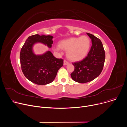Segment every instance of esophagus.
<instances>
[{
  "label": "esophagus",
  "mask_w": 127,
  "mask_h": 127,
  "mask_svg": "<svg viewBox=\"0 0 127 127\" xmlns=\"http://www.w3.org/2000/svg\"><path fill=\"white\" fill-rule=\"evenodd\" d=\"M69 64V63L67 62V61H66L65 60H64V65H66V64Z\"/></svg>",
  "instance_id": "esophagus-1"
}]
</instances>
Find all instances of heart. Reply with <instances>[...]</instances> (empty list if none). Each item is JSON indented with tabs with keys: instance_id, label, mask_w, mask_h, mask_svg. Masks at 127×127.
<instances>
[{
	"instance_id": "heart-1",
	"label": "heart",
	"mask_w": 127,
	"mask_h": 127,
	"mask_svg": "<svg viewBox=\"0 0 127 127\" xmlns=\"http://www.w3.org/2000/svg\"><path fill=\"white\" fill-rule=\"evenodd\" d=\"M91 41L87 36L80 37H71L59 41L55 47L57 51L63 49L66 51V56L73 62H78L84 59L90 50Z\"/></svg>"
}]
</instances>
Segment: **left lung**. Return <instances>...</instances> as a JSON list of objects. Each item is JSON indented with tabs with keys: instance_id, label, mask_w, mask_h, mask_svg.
<instances>
[{
	"instance_id": "1",
	"label": "left lung",
	"mask_w": 127,
	"mask_h": 127,
	"mask_svg": "<svg viewBox=\"0 0 127 127\" xmlns=\"http://www.w3.org/2000/svg\"><path fill=\"white\" fill-rule=\"evenodd\" d=\"M87 34L91 39L92 46L84 59L73 64L75 68L71 74L73 80L81 84L88 83L97 77L105 61V52L100 40L91 34Z\"/></svg>"
}]
</instances>
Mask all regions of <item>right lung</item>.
Instances as JSON below:
<instances>
[{
	"label": "right lung",
	"mask_w": 127,
	"mask_h": 127,
	"mask_svg": "<svg viewBox=\"0 0 127 127\" xmlns=\"http://www.w3.org/2000/svg\"><path fill=\"white\" fill-rule=\"evenodd\" d=\"M51 35L35 34L29 36L22 46L20 53L21 68L25 77L32 83L45 85L53 81L58 70L63 66L64 60L55 57L50 51L41 55H36L33 47L41 43L51 48L53 43Z\"/></svg>",
	"instance_id": "add662e5"
}]
</instances>
